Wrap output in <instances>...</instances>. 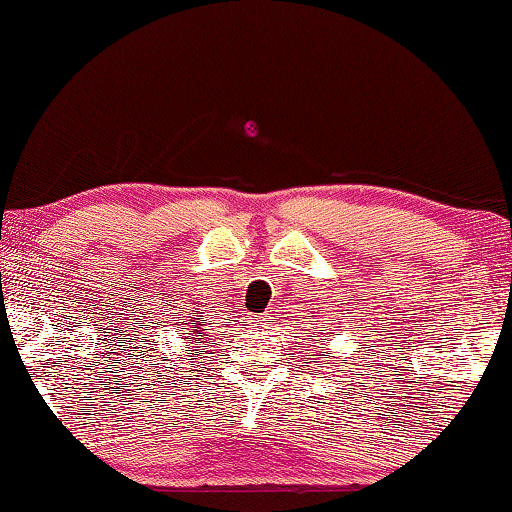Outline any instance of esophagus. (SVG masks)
<instances>
[{"mask_svg": "<svg viewBox=\"0 0 512 512\" xmlns=\"http://www.w3.org/2000/svg\"><path fill=\"white\" fill-rule=\"evenodd\" d=\"M253 322H255V324H259V322H262V320H257V318H253Z\"/></svg>", "mask_w": 512, "mask_h": 512, "instance_id": "esophagus-1", "label": "esophagus"}]
</instances>
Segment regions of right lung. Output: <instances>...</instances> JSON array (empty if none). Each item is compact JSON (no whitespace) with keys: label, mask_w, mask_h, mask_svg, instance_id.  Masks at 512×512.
<instances>
[{"label":"right lung","mask_w":512,"mask_h":512,"mask_svg":"<svg viewBox=\"0 0 512 512\" xmlns=\"http://www.w3.org/2000/svg\"><path fill=\"white\" fill-rule=\"evenodd\" d=\"M201 320H203V318H201V315H199V318H192V320H190V331H192V333H190V336H197V333H201V331H206V329H201Z\"/></svg>","instance_id":"1"}]
</instances>
